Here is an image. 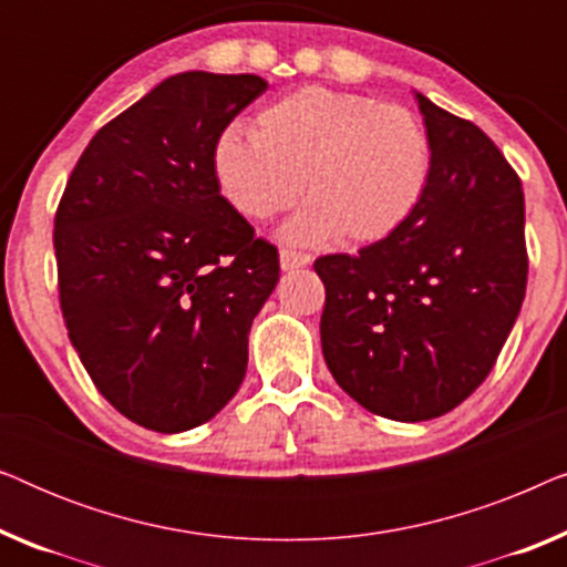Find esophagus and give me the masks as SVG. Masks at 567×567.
<instances>
[{
	"instance_id": "esophagus-1",
	"label": "esophagus",
	"mask_w": 567,
	"mask_h": 567,
	"mask_svg": "<svg viewBox=\"0 0 567 567\" xmlns=\"http://www.w3.org/2000/svg\"><path fill=\"white\" fill-rule=\"evenodd\" d=\"M278 260H281V270H297V268H305L312 262L307 252H299V250H289V247H284L281 255H278Z\"/></svg>"
}]
</instances>
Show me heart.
Masks as SVG:
<instances>
[{
	"label": "heart",
	"mask_w": 567,
	"mask_h": 567,
	"mask_svg": "<svg viewBox=\"0 0 567 567\" xmlns=\"http://www.w3.org/2000/svg\"><path fill=\"white\" fill-rule=\"evenodd\" d=\"M224 198L247 219L307 208L284 227L299 245L338 235L346 245L390 237L421 204L429 136L408 107L309 84L262 107L252 138L227 131L214 150Z\"/></svg>",
	"instance_id": "obj_1"
}]
</instances>
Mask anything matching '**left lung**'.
I'll list each match as a JSON object with an SVG mask.
<instances>
[{"label":"left lung","mask_w":567,"mask_h":567,"mask_svg":"<svg viewBox=\"0 0 567 567\" xmlns=\"http://www.w3.org/2000/svg\"><path fill=\"white\" fill-rule=\"evenodd\" d=\"M431 144L421 204L359 255L315 260L322 353L346 394L390 421H431L491 374L526 293L524 190L475 123L415 92Z\"/></svg>","instance_id":"8db88e82"}]
</instances>
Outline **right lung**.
<instances>
[{
    "label": "right lung",
    "instance_id": "right-lung-1",
    "mask_svg": "<svg viewBox=\"0 0 567 567\" xmlns=\"http://www.w3.org/2000/svg\"><path fill=\"white\" fill-rule=\"evenodd\" d=\"M266 90L255 74L167 76L92 136L59 204L69 340L100 394L150 431H190L235 398L278 284L276 247L214 175L224 128Z\"/></svg>",
    "mask_w": 567,
    "mask_h": 567
}]
</instances>
